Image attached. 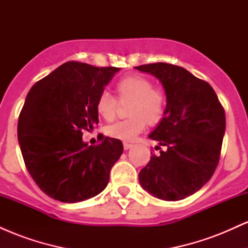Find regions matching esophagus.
<instances>
[{
  "mask_svg": "<svg viewBox=\"0 0 248 248\" xmlns=\"http://www.w3.org/2000/svg\"><path fill=\"white\" fill-rule=\"evenodd\" d=\"M132 147H133L132 143H128V142H124V150L130 149V148H132Z\"/></svg>",
  "mask_w": 248,
  "mask_h": 248,
  "instance_id": "34e87169",
  "label": "esophagus"
}]
</instances>
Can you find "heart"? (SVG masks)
I'll use <instances>...</instances> for the list:
<instances>
[{
  "mask_svg": "<svg viewBox=\"0 0 248 248\" xmlns=\"http://www.w3.org/2000/svg\"><path fill=\"white\" fill-rule=\"evenodd\" d=\"M115 92L120 102L130 101L127 109L129 118L106 128L109 138L121 141H133L146 127L156 126L166 115L167 94L160 87H154L152 79L132 75L121 78L115 84ZM109 93L104 92L95 101V109L104 120H114L119 102Z\"/></svg>",
  "mask_w": 248,
  "mask_h": 248,
  "instance_id": "1",
  "label": "heart"
}]
</instances>
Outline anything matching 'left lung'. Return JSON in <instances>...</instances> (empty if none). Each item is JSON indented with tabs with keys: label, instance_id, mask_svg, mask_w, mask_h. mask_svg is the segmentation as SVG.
I'll list each match as a JSON object with an SVG mask.
<instances>
[{
	"label": "left lung",
	"instance_id": "8db88e82",
	"mask_svg": "<svg viewBox=\"0 0 248 248\" xmlns=\"http://www.w3.org/2000/svg\"><path fill=\"white\" fill-rule=\"evenodd\" d=\"M135 69L155 76L167 94L166 115L149 135L158 142L155 149L166 150L150 157L139 181L154 197L181 201L215 173L226 127L225 110L209 82L183 67L154 62Z\"/></svg>",
	"mask_w": 248,
	"mask_h": 248
}]
</instances>
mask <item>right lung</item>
<instances>
[{
    "mask_svg": "<svg viewBox=\"0 0 248 248\" xmlns=\"http://www.w3.org/2000/svg\"><path fill=\"white\" fill-rule=\"evenodd\" d=\"M119 70L67 62L28 93L17 135L28 171L49 197L77 203L107 186L122 142L101 136L88 146L81 138L98 124L95 101Z\"/></svg>",
    "mask_w": 248,
    "mask_h": 248,
    "instance_id": "right-lung-1",
    "label": "right lung"
}]
</instances>
